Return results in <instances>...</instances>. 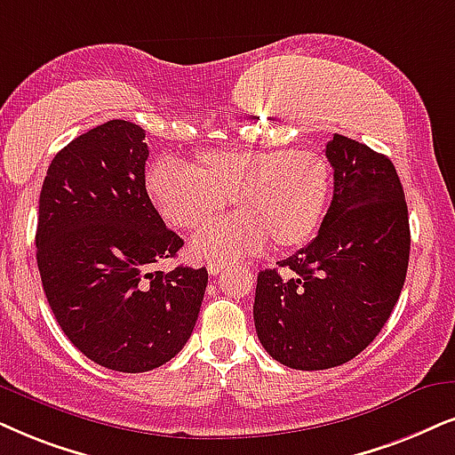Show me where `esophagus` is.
I'll return each instance as SVG.
<instances>
[{
  "instance_id": "obj_1",
  "label": "esophagus",
  "mask_w": 455,
  "mask_h": 455,
  "mask_svg": "<svg viewBox=\"0 0 455 455\" xmlns=\"http://www.w3.org/2000/svg\"><path fill=\"white\" fill-rule=\"evenodd\" d=\"M222 270H224V262H218V260L208 262V273L212 275V277H216V275H220Z\"/></svg>"
}]
</instances>
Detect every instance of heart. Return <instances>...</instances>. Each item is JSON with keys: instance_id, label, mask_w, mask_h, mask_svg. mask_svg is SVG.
Returning <instances> with one entry per match:
<instances>
[{"instance_id": "heart-1", "label": "heart", "mask_w": 455, "mask_h": 455, "mask_svg": "<svg viewBox=\"0 0 455 455\" xmlns=\"http://www.w3.org/2000/svg\"><path fill=\"white\" fill-rule=\"evenodd\" d=\"M145 187L159 214L185 231L204 228L233 197L239 214L191 245L197 258L233 262L268 243L285 251L313 239L330 204L331 168L325 155L310 148H210L195 157L193 168L155 161Z\"/></svg>"}]
</instances>
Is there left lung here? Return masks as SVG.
<instances>
[{
	"instance_id": "obj_1",
	"label": "left lung",
	"mask_w": 455,
	"mask_h": 455,
	"mask_svg": "<svg viewBox=\"0 0 455 455\" xmlns=\"http://www.w3.org/2000/svg\"><path fill=\"white\" fill-rule=\"evenodd\" d=\"M333 197L317 237L258 273V340L291 370H330L370 347L393 313L410 262L405 193L387 155L333 134Z\"/></svg>"
}]
</instances>
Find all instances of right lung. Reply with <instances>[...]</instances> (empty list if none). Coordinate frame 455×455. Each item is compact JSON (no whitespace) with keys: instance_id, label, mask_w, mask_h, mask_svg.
Returning <instances> with one entry per match:
<instances>
[{"instance_id":"right-lung-1","label":"right lung","mask_w":455,"mask_h":455,"mask_svg":"<svg viewBox=\"0 0 455 455\" xmlns=\"http://www.w3.org/2000/svg\"><path fill=\"white\" fill-rule=\"evenodd\" d=\"M140 125L111 119L56 153L39 193L37 268L65 336L107 370L168 363L191 338L205 267L148 270L182 241L145 187Z\"/></svg>"}]
</instances>
